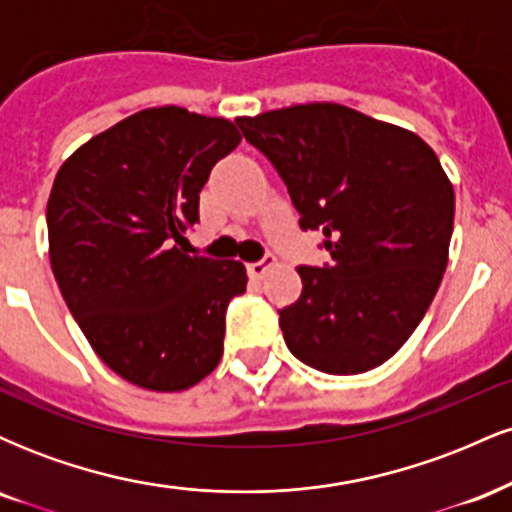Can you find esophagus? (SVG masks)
<instances>
[{"instance_id": "34e87169", "label": "esophagus", "mask_w": 512, "mask_h": 512, "mask_svg": "<svg viewBox=\"0 0 512 512\" xmlns=\"http://www.w3.org/2000/svg\"><path fill=\"white\" fill-rule=\"evenodd\" d=\"M274 264H276L274 257H272V255H267V257H264V260L250 262V264H248V274L252 276V279H262V276L267 274L269 269L274 267Z\"/></svg>"}]
</instances>
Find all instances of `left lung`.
I'll use <instances>...</instances> for the list:
<instances>
[{
	"label": "left lung",
	"instance_id": "left-lung-1",
	"mask_svg": "<svg viewBox=\"0 0 512 512\" xmlns=\"http://www.w3.org/2000/svg\"><path fill=\"white\" fill-rule=\"evenodd\" d=\"M332 262L298 267L301 298L279 310L289 351L330 375L395 356L424 320L448 267L455 192L407 129L337 103L238 117Z\"/></svg>",
	"mask_w": 512,
	"mask_h": 512
}]
</instances>
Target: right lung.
<instances>
[{
	"instance_id": "obj_1",
	"label": "right lung",
	"mask_w": 512,
	"mask_h": 512,
	"mask_svg": "<svg viewBox=\"0 0 512 512\" xmlns=\"http://www.w3.org/2000/svg\"><path fill=\"white\" fill-rule=\"evenodd\" d=\"M238 144L233 122L166 105L105 129L57 173L52 272L88 344L127 383L178 392L219 366L228 303L248 274L187 255L185 236L211 168Z\"/></svg>"
}]
</instances>
